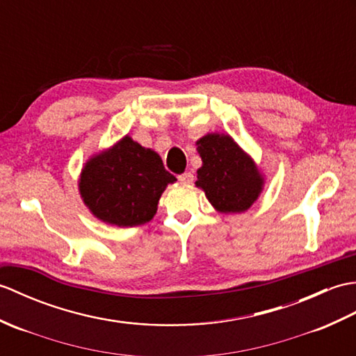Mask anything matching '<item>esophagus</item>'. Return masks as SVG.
Listing matches in <instances>:
<instances>
[{"mask_svg": "<svg viewBox=\"0 0 356 356\" xmlns=\"http://www.w3.org/2000/svg\"><path fill=\"white\" fill-rule=\"evenodd\" d=\"M178 179H179V183H183V184H192L193 183V173L186 172V173H183V175H179Z\"/></svg>", "mask_w": 356, "mask_h": 356, "instance_id": "34e87169", "label": "esophagus"}]
</instances>
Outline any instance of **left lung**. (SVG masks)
Instances as JSON below:
<instances>
[{"label":"left lung","mask_w":356,"mask_h":356,"mask_svg":"<svg viewBox=\"0 0 356 356\" xmlns=\"http://www.w3.org/2000/svg\"><path fill=\"white\" fill-rule=\"evenodd\" d=\"M202 160L196 186L222 213L248 210L262 192L264 179L251 158L230 136L209 134L196 141Z\"/></svg>","instance_id":"left-lung-1"}]
</instances>
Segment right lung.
I'll use <instances>...</instances> for the list:
<instances>
[{
	"label": "right lung",
	"instance_id": "add662e5",
	"mask_svg": "<svg viewBox=\"0 0 356 356\" xmlns=\"http://www.w3.org/2000/svg\"><path fill=\"white\" fill-rule=\"evenodd\" d=\"M175 181L160 155L124 137L85 164L79 191L92 215L104 222L136 227L154 218L164 188Z\"/></svg>",
	"mask_w": 356,
	"mask_h": 356
}]
</instances>
